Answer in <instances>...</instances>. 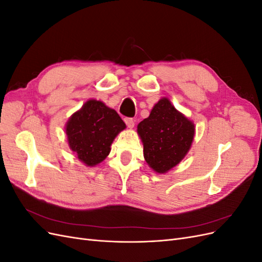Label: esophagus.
I'll list each match as a JSON object with an SVG mask.
<instances>
[{
	"label": "esophagus",
	"instance_id": "34e87169",
	"mask_svg": "<svg viewBox=\"0 0 262 262\" xmlns=\"http://www.w3.org/2000/svg\"><path fill=\"white\" fill-rule=\"evenodd\" d=\"M124 122H125L126 126H128L129 129L134 128V121H133L132 118H125V119H124Z\"/></svg>",
	"mask_w": 262,
	"mask_h": 262
}]
</instances>
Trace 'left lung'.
Listing matches in <instances>:
<instances>
[{"label": "left lung", "instance_id": "1", "mask_svg": "<svg viewBox=\"0 0 262 262\" xmlns=\"http://www.w3.org/2000/svg\"><path fill=\"white\" fill-rule=\"evenodd\" d=\"M195 133L194 123L167 97L158 100L149 116L138 124L147 165L157 173L177 166L188 154Z\"/></svg>", "mask_w": 262, "mask_h": 262}]
</instances>
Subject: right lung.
Wrapping results in <instances>:
<instances>
[{
	"label": "right lung",
	"mask_w": 262,
	"mask_h": 262,
	"mask_svg": "<svg viewBox=\"0 0 262 262\" xmlns=\"http://www.w3.org/2000/svg\"><path fill=\"white\" fill-rule=\"evenodd\" d=\"M126 128L113 108L96 99H89L69 118L66 134L69 147L84 165L94 167L109 155L110 146Z\"/></svg>",
	"instance_id": "add662e5"
}]
</instances>
